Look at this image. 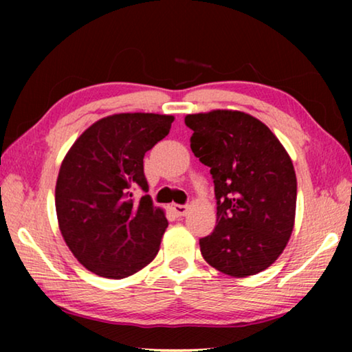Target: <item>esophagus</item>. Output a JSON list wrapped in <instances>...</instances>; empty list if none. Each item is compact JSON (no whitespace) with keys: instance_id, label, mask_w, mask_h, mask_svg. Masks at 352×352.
<instances>
[{"instance_id":"esophagus-1","label":"esophagus","mask_w":352,"mask_h":352,"mask_svg":"<svg viewBox=\"0 0 352 352\" xmlns=\"http://www.w3.org/2000/svg\"><path fill=\"white\" fill-rule=\"evenodd\" d=\"M188 210H189L188 205H172V211H174L175 216H178V217L186 216Z\"/></svg>"}]
</instances>
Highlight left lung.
<instances>
[{"label":"left lung","mask_w":352,"mask_h":352,"mask_svg":"<svg viewBox=\"0 0 352 352\" xmlns=\"http://www.w3.org/2000/svg\"><path fill=\"white\" fill-rule=\"evenodd\" d=\"M190 148L211 168L217 200L212 233L200 239L204 259L234 278L265 270L294 231L296 175L289 153L259 119L237 110L184 118Z\"/></svg>","instance_id":"1"}]
</instances>
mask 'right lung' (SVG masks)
I'll use <instances>...</instances> for the list:
<instances>
[{"label": "right lung", "mask_w": 352, "mask_h": 352, "mask_svg": "<svg viewBox=\"0 0 352 352\" xmlns=\"http://www.w3.org/2000/svg\"><path fill=\"white\" fill-rule=\"evenodd\" d=\"M174 116L119 113L88 127L65 155L56 184L58 228L87 270L122 279L151 264L168 228L147 192L144 155Z\"/></svg>", "instance_id": "obj_1"}]
</instances>
